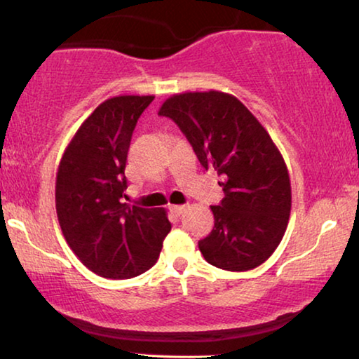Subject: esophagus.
Wrapping results in <instances>:
<instances>
[{"mask_svg":"<svg viewBox=\"0 0 359 359\" xmlns=\"http://www.w3.org/2000/svg\"><path fill=\"white\" fill-rule=\"evenodd\" d=\"M187 210L185 205H172L170 206V211H172L175 216H180V214H184Z\"/></svg>","mask_w":359,"mask_h":359,"instance_id":"1","label":"esophagus"}]
</instances>
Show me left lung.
<instances>
[{
  "label": "left lung",
  "mask_w": 359,
  "mask_h": 359,
  "mask_svg": "<svg viewBox=\"0 0 359 359\" xmlns=\"http://www.w3.org/2000/svg\"><path fill=\"white\" fill-rule=\"evenodd\" d=\"M203 168L217 170L224 196L211 206L214 229L198 242L208 263L250 271L279 247L292 208L287 165L269 133L235 96L222 92L180 93L163 103Z\"/></svg>",
  "instance_id": "1"
}]
</instances>
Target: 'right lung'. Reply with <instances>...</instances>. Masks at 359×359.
Masks as SVG:
<instances>
[{
  "mask_svg": "<svg viewBox=\"0 0 359 359\" xmlns=\"http://www.w3.org/2000/svg\"><path fill=\"white\" fill-rule=\"evenodd\" d=\"M154 96H114L90 114L62 154L56 212L79 259L106 279H130L159 258L170 222L164 208L122 203L133 128Z\"/></svg>",
  "mask_w": 359,
  "mask_h": 359,
  "instance_id": "add662e5",
  "label": "right lung"
}]
</instances>
